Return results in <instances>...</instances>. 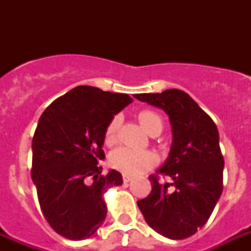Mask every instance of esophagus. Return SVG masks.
<instances>
[{
	"label": "esophagus",
	"instance_id": "34e87169",
	"mask_svg": "<svg viewBox=\"0 0 251 251\" xmlns=\"http://www.w3.org/2000/svg\"><path fill=\"white\" fill-rule=\"evenodd\" d=\"M131 178H133V177H131V176H129V175H122V179H124V182H130V181H131Z\"/></svg>",
	"mask_w": 251,
	"mask_h": 251
}]
</instances>
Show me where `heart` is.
<instances>
[{"label": "heart", "instance_id": "heart-1", "mask_svg": "<svg viewBox=\"0 0 251 251\" xmlns=\"http://www.w3.org/2000/svg\"><path fill=\"white\" fill-rule=\"evenodd\" d=\"M138 118L141 121L142 126L147 130V133L152 134L155 131H161L163 130V121L161 117L153 110H142L138 114ZM120 117L116 116L110 120L104 133V143L106 146H113L117 142L118 127H120ZM156 155L151 151H138V150H131L127 147H120L114 150L110 153L109 163L110 165L127 175H139L143 172L149 171L153 165L156 164Z\"/></svg>", "mask_w": 251, "mask_h": 251}]
</instances>
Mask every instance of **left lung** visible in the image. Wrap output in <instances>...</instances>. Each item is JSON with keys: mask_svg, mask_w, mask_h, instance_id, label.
Returning a JSON list of instances; mask_svg holds the SVG:
<instances>
[{"mask_svg": "<svg viewBox=\"0 0 251 251\" xmlns=\"http://www.w3.org/2000/svg\"><path fill=\"white\" fill-rule=\"evenodd\" d=\"M134 98L164 110L173 137L169 156L156 172L172 181L163 183L157 176H150L152 190L138 201V207L146 223L161 236L171 240L190 237L206 224L222 195L224 157L218 127L181 90Z\"/></svg>", "mask_w": 251, "mask_h": 251, "instance_id": "obj_1", "label": "left lung"}]
</instances>
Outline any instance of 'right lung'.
Segmentation results:
<instances>
[{
  "label": "right lung",
  "mask_w": 251,
  "mask_h": 251,
  "mask_svg": "<svg viewBox=\"0 0 251 251\" xmlns=\"http://www.w3.org/2000/svg\"><path fill=\"white\" fill-rule=\"evenodd\" d=\"M126 94L78 86L50 104L32 139V181L47 222L69 240L91 237L106 216L104 193L122 185L120 172L102 176L104 133L129 105Z\"/></svg>",
  "instance_id": "add662e5"
}]
</instances>
